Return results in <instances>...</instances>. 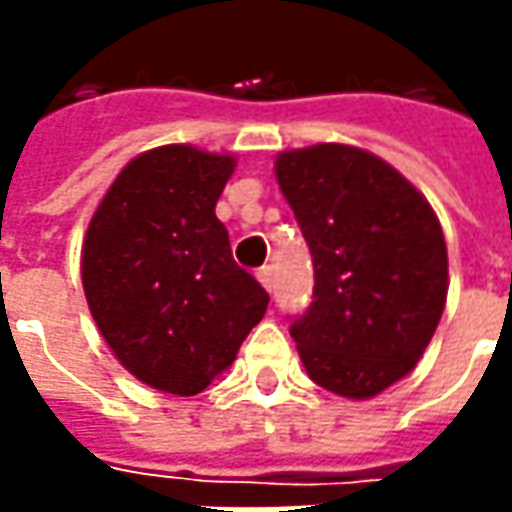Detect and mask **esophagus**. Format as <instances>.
Instances as JSON below:
<instances>
[{
    "mask_svg": "<svg viewBox=\"0 0 512 512\" xmlns=\"http://www.w3.org/2000/svg\"><path fill=\"white\" fill-rule=\"evenodd\" d=\"M256 279L262 282V287H265L267 293L273 290V273H270V267H259V273H256Z\"/></svg>",
    "mask_w": 512,
    "mask_h": 512,
    "instance_id": "34e87169",
    "label": "esophagus"
}]
</instances>
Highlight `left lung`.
Instances as JSON below:
<instances>
[{"mask_svg": "<svg viewBox=\"0 0 512 512\" xmlns=\"http://www.w3.org/2000/svg\"><path fill=\"white\" fill-rule=\"evenodd\" d=\"M276 179L313 256V302L290 325L307 376L336 396H379L419 364L442 319V225L399 170L362 148L285 150Z\"/></svg>", "mask_w": 512, "mask_h": 512, "instance_id": "8db88e82", "label": "left lung"}]
</instances>
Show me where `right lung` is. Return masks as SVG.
Returning a JSON list of instances; mask_svg holds the SVG:
<instances>
[{
  "instance_id": "right-lung-1",
  "label": "right lung",
  "mask_w": 512,
  "mask_h": 512,
  "mask_svg": "<svg viewBox=\"0 0 512 512\" xmlns=\"http://www.w3.org/2000/svg\"><path fill=\"white\" fill-rule=\"evenodd\" d=\"M236 159L193 145L128 162L82 245L93 322L139 382L196 396L227 370L270 296L233 262L216 202Z\"/></svg>"
}]
</instances>
